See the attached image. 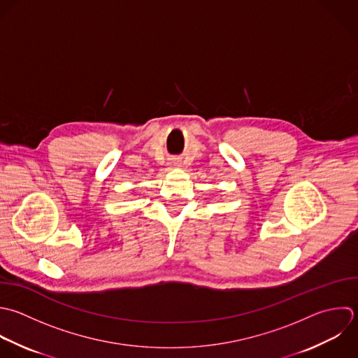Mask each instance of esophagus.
I'll use <instances>...</instances> for the list:
<instances>
[{
    "mask_svg": "<svg viewBox=\"0 0 358 358\" xmlns=\"http://www.w3.org/2000/svg\"><path fill=\"white\" fill-rule=\"evenodd\" d=\"M176 164H177V163H176Z\"/></svg>",
    "mask_w": 358,
    "mask_h": 358,
    "instance_id": "esophagus-1",
    "label": "esophagus"
}]
</instances>
